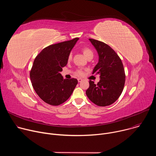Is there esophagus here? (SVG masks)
I'll return each mask as SVG.
<instances>
[{
	"mask_svg": "<svg viewBox=\"0 0 156 156\" xmlns=\"http://www.w3.org/2000/svg\"><path fill=\"white\" fill-rule=\"evenodd\" d=\"M82 79L81 78H78V81L80 83V82H81L82 81Z\"/></svg>",
	"mask_w": 156,
	"mask_h": 156,
	"instance_id": "esophagus-1",
	"label": "esophagus"
}]
</instances>
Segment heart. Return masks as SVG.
<instances>
[{"label": "heart", "mask_w": 156, "mask_h": 156, "mask_svg": "<svg viewBox=\"0 0 156 156\" xmlns=\"http://www.w3.org/2000/svg\"><path fill=\"white\" fill-rule=\"evenodd\" d=\"M83 52L84 54V55H85V57L87 58L89 57H93V52L92 51L91 49H90V48H84V49H83ZM72 58V53H70L69 55V57H68V60L70 61L71 60ZM76 74L78 76H82L84 75V72L82 70H77Z\"/></svg>", "instance_id": "obj_1"}]
</instances>
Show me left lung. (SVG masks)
Wrapping results in <instances>:
<instances>
[{
  "mask_svg": "<svg viewBox=\"0 0 156 156\" xmlns=\"http://www.w3.org/2000/svg\"><path fill=\"white\" fill-rule=\"evenodd\" d=\"M89 40L99 55L93 74H99L101 80L96 84L90 80L86 94L96 105L107 106L115 102L123 91L125 82L123 65L119 56L107 44L93 39Z\"/></svg>",
  "mask_w": 156,
  "mask_h": 156,
  "instance_id": "obj_1",
  "label": "left lung"
}]
</instances>
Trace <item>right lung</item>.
<instances>
[{
  "instance_id": "obj_1",
  "label": "right lung",
  "mask_w": 156,
  "mask_h": 156,
  "mask_svg": "<svg viewBox=\"0 0 156 156\" xmlns=\"http://www.w3.org/2000/svg\"><path fill=\"white\" fill-rule=\"evenodd\" d=\"M78 39L50 45L34 59L30 72L32 85L39 97L48 104L58 105L65 102L78 83L75 78L63 79L60 72L67 64L69 55Z\"/></svg>"
}]
</instances>
